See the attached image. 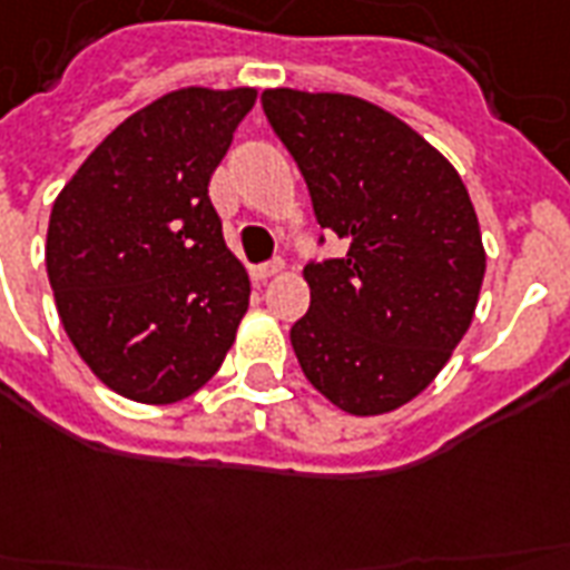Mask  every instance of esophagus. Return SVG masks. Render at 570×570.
<instances>
[{"instance_id":"1","label":"esophagus","mask_w":570,"mask_h":570,"mask_svg":"<svg viewBox=\"0 0 570 570\" xmlns=\"http://www.w3.org/2000/svg\"><path fill=\"white\" fill-rule=\"evenodd\" d=\"M281 272H284V259H272V263L256 265V268H253V281L265 284V281H272V277H277Z\"/></svg>"}]
</instances>
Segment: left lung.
Masks as SVG:
<instances>
[{"instance_id":"obj_1","label":"left lung","mask_w":570,"mask_h":570,"mask_svg":"<svg viewBox=\"0 0 570 570\" xmlns=\"http://www.w3.org/2000/svg\"><path fill=\"white\" fill-rule=\"evenodd\" d=\"M314 214L347 253L307 263L311 307L289 341L314 390L353 416L402 407L435 381L474 320L487 250L459 171L360 96L263 92Z\"/></svg>"}]
</instances>
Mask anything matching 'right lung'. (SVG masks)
<instances>
[{
    "mask_svg": "<svg viewBox=\"0 0 570 570\" xmlns=\"http://www.w3.org/2000/svg\"><path fill=\"white\" fill-rule=\"evenodd\" d=\"M256 102L253 87H180L126 117L60 189L48 281L99 381L175 404L217 374L250 305L208 180Z\"/></svg>",
    "mask_w": 570,
    "mask_h": 570,
    "instance_id": "add662e5",
    "label": "right lung"
}]
</instances>
